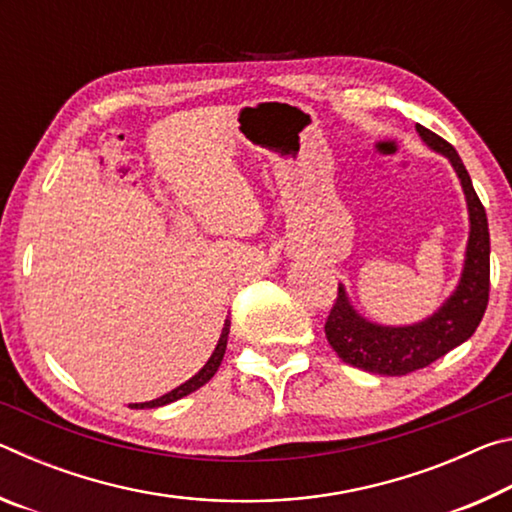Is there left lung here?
Listing matches in <instances>:
<instances>
[{
    "instance_id": "8db88e82",
    "label": "left lung",
    "mask_w": 512,
    "mask_h": 512,
    "mask_svg": "<svg viewBox=\"0 0 512 512\" xmlns=\"http://www.w3.org/2000/svg\"><path fill=\"white\" fill-rule=\"evenodd\" d=\"M415 131L431 151L449 160L458 180H461L470 232H467L461 277H458L454 291L431 316L418 320V323H375V320L359 314V309L352 305L348 291H345V284H339V298H336V305L325 323V336L345 363L372 372V375L402 377L445 357L449 350L470 339L481 323L485 307H488V216H485L479 196L472 187L470 173H467L454 146L420 124H415Z\"/></svg>"
}]
</instances>
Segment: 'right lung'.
<instances>
[{"label": "right lung", "instance_id": "right-lung-1", "mask_svg": "<svg viewBox=\"0 0 512 512\" xmlns=\"http://www.w3.org/2000/svg\"><path fill=\"white\" fill-rule=\"evenodd\" d=\"M228 334H230V320L225 318L223 329H221V336H219V341H216V348L212 350L210 359L205 361V366H203L201 370H198L194 377H189V379L185 381V384L176 386V388H173V391L164 393L162 397H155V400H151V402H137V404H128V406H131V409H155V406L171 404V402L180 400V397H185V395H189V393L198 391V388H201V386H205L207 381H210V379L214 377V372L219 370V366H221L223 354H225V345H228Z\"/></svg>", "mask_w": 512, "mask_h": 512}]
</instances>
